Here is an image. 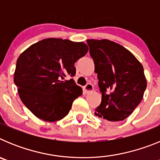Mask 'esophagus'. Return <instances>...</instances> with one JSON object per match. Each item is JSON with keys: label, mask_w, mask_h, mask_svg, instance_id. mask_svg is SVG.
I'll list each match as a JSON object with an SVG mask.
<instances>
[{"label": "esophagus", "mask_w": 160, "mask_h": 160, "mask_svg": "<svg viewBox=\"0 0 160 160\" xmlns=\"http://www.w3.org/2000/svg\"><path fill=\"white\" fill-rule=\"evenodd\" d=\"M83 90H84L85 93L91 92V91L94 90V87H93V85L91 84V83H87V84L84 87Z\"/></svg>", "instance_id": "34e87169"}]
</instances>
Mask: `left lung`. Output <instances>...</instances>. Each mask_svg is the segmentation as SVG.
<instances>
[{
	"instance_id": "1",
	"label": "left lung",
	"mask_w": 160,
	"mask_h": 160,
	"mask_svg": "<svg viewBox=\"0 0 160 160\" xmlns=\"http://www.w3.org/2000/svg\"><path fill=\"white\" fill-rule=\"evenodd\" d=\"M90 54L98 73L102 102L95 115L111 122L129 117L143 98L147 79L135 55L107 39H88Z\"/></svg>"
}]
</instances>
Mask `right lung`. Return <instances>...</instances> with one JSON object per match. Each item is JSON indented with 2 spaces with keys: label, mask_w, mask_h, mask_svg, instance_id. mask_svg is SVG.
I'll list each match as a JSON object with an SVG mask.
<instances>
[{
  "label": "right lung",
  "mask_w": 160,
  "mask_h": 160,
  "mask_svg": "<svg viewBox=\"0 0 160 160\" xmlns=\"http://www.w3.org/2000/svg\"><path fill=\"white\" fill-rule=\"evenodd\" d=\"M84 42L46 38L32 44L17 60L14 83L22 102L37 118L56 122L66 116L82 89L66 75H75L74 63L88 52Z\"/></svg>",
  "instance_id": "obj_1"
}]
</instances>
